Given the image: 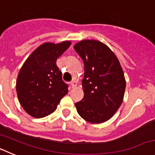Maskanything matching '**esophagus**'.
<instances>
[{
	"label": "esophagus",
	"instance_id": "1",
	"mask_svg": "<svg viewBox=\"0 0 155 155\" xmlns=\"http://www.w3.org/2000/svg\"><path fill=\"white\" fill-rule=\"evenodd\" d=\"M70 84H71V87H75L77 86V82L75 81H71Z\"/></svg>",
	"mask_w": 155,
	"mask_h": 155
}]
</instances>
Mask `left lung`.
<instances>
[{"label": "left lung", "mask_w": 155, "mask_h": 155, "mask_svg": "<svg viewBox=\"0 0 155 155\" xmlns=\"http://www.w3.org/2000/svg\"><path fill=\"white\" fill-rule=\"evenodd\" d=\"M84 64V95L75 103L78 114L91 124L107 121L121 105L126 88L124 74L112 50L97 40H82L74 46Z\"/></svg>", "instance_id": "obj_1"}]
</instances>
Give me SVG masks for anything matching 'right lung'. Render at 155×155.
Wrapping results in <instances>:
<instances>
[{
  "mask_svg": "<svg viewBox=\"0 0 155 155\" xmlns=\"http://www.w3.org/2000/svg\"><path fill=\"white\" fill-rule=\"evenodd\" d=\"M70 46L69 41L43 43L21 67L16 91L19 102L30 116L42 118L51 114L68 92V85L63 81L57 61Z\"/></svg>",
  "mask_w": 155,
  "mask_h": 155,
  "instance_id": "1",
  "label": "right lung"
}]
</instances>
